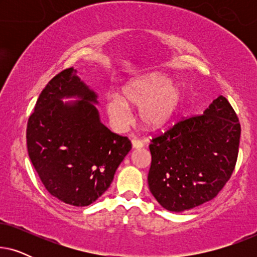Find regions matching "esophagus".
I'll use <instances>...</instances> for the list:
<instances>
[{"label": "esophagus", "mask_w": 257, "mask_h": 257, "mask_svg": "<svg viewBox=\"0 0 257 257\" xmlns=\"http://www.w3.org/2000/svg\"><path fill=\"white\" fill-rule=\"evenodd\" d=\"M143 146H144V143L142 142V140H139V139H133L132 140V147H133V149H142Z\"/></svg>", "instance_id": "obj_1"}]
</instances>
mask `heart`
Segmentation results:
<instances>
[{"label":"heart","mask_w":257,"mask_h":257,"mask_svg":"<svg viewBox=\"0 0 257 257\" xmlns=\"http://www.w3.org/2000/svg\"><path fill=\"white\" fill-rule=\"evenodd\" d=\"M182 100V90L172 79L161 73H151L133 79L122 87V97L108 94L105 99V110L112 124L125 128L132 121L130 106L139 107L138 114L144 127L158 130L171 121Z\"/></svg>","instance_id":"1"}]
</instances>
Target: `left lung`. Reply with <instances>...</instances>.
<instances>
[{
	"label": "left lung",
	"mask_w": 257,
	"mask_h": 257,
	"mask_svg": "<svg viewBox=\"0 0 257 257\" xmlns=\"http://www.w3.org/2000/svg\"><path fill=\"white\" fill-rule=\"evenodd\" d=\"M241 126L226 98L203 114L185 119L150 145L149 187L170 212H184L215 198L236 164Z\"/></svg>",
	"instance_id": "8db88e82"
}]
</instances>
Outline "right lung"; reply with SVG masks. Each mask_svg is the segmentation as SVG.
Instances as JSON below:
<instances>
[{
  "mask_svg": "<svg viewBox=\"0 0 257 257\" xmlns=\"http://www.w3.org/2000/svg\"><path fill=\"white\" fill-rule=\"evenodd\" d=\"M70 97L76 100L62 101ZM97 98L77 70L65 69L44 87L28 120V153L38 177L71 206H89L103 195L132 147L100 121Z\"/></svg>",
  "mask_w": 257,
  "mask_h": 257,
  "instance_id": "right-lung-1",
  "label": "right lung"
}]
</instances>
